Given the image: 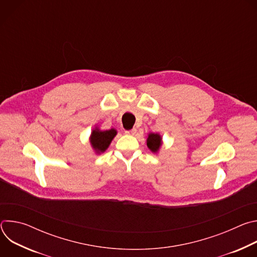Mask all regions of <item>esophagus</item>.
Listing matches in <instances>:
<instances>
[{
    "mask_svg": "<svg viewBox=\"0 0 257 257\" xmlns=\"http://www.w3.org/2000/svg\"><path fill=\"white\" fill-rule=\"evenodd\" d=\"M136 129L135 128H133V129H131V130H125V133L126 134H129V135H134L135 133H136Z\"/></svg>",
    "mask_w": 257,
    "mask_h": 257,
    "instance_id": "obj_1",
    "label": "esophagus"
}]
</instances>
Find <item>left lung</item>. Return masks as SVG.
<instances>
[{"label": "left lung", "mask_w": 257, "mask_h": 257, "mask_svg": "<svg viewBox=\"0 0 257 257\" xmlns=\"http://www.w3.org/2000/svg\"><path fill=\"white\" fill-rule=\"evenodd\" d=\"M162 138L159 134H155V133H151L149 135V138H148V148L154 152V153H157L160 149V146L162 145Z\"/></svg>", "instance_id": "1"}]
</instances>
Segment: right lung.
<instances>
[{
    "label": "right lung",
    "mask_w": 257,
    "mask_h": 257,
    "mask_svg": "<svg viewBox=\"0 0 257 257\" xmlns=\"http://www.w3.org/2000/svg\"><path fill=\"white\" fill-rule=\"evenodd\" d=\"M117 132L115 129L105 130V131H99L98 129H95L91 133L90 142L93 146V149L98 153H103L107 146L111 143L113 138L116 136Z\"/></svg>",
    "instance_id": "add662e5"
}]
</instances>
